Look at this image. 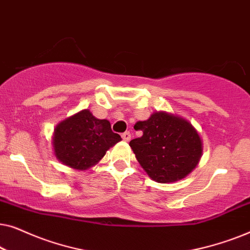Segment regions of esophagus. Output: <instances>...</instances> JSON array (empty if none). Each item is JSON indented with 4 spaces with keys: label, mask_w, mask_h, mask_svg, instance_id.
I'll return each mask as SVG.
<instances>
[{
    "label": "esophagus",
    "mask_w": 250,
    "mask_h": 250,
    "mask_svg": "<svg viewBox=\"0 0 250 250\" xmlns=\"http://www.w3.org/2000/svg\"><path fill=\"white\" fill-rule=\"evenodd\" d=\"M122 138H123V140H124V141H129V140H131V133H129L128 131L124 132L122 134Z\"/></svg>",
    "instance_id": "34e87169"
}]
</instances>
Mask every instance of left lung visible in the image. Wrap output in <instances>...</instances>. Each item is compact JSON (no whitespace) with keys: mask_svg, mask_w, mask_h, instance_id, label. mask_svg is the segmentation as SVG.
<instances>
[{"mask_svg":"<svg viewBox=\"0 0 250 250\" xmlns=\"http://www.w3.org/2000/svg\"><path fill=\"white\" fill-rule=\"evenodd\" d=\"M141 138L129 146L150 179L170 183L184 179L196 168L203 155V141L187 119L165 111H156L149 119L138 122Z\"/></svg>","mask_w":250,"mask_h":250,"instance_id":"left-lung-1","label":"left lung"}]
</instances>
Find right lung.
<instances>
[{
	"label": "right lung",
	"instance_id": "right-lung-1",
	"mask_svg": "<svg viewBox=\"0 0 250 250\" xmlns=\"http://www.w3.org/2000/svg\"><path fill=\"white\" fill-rule=\"evenodd\" d=\"M121 140V135L111 131L109 121L98 119L84 109L56 126L52 145L54 155L63 165L86 170Z\"/></svg>",
	"mask_w": 250,
	"mask_h": 250
}]
</instances>
